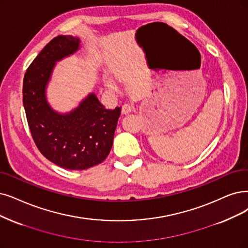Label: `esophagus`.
<instances>
[{"label":"esophagus","mask_w":248,"mask_h":248,"mask_svg":"<svg viewBox=\"0 0 248 248\" xmlns=\"http://www.w3.org/2000/svg\"><path fill=\"white\" fill-rule=\"evenodd\" d=\"M133 111V106L130 104H124L122 106V114H128Z\"/></svg>","instance_id":"34e87169"}]
</instances>
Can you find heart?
Returning <instances> with one entry per match:
<instances>
[{
	"instance_id": "1",
	"label": "heart",
	"mask_w": 248,
	"mask_h": 248,
	"mask_svg": "<svg viewBox=\"0 0 248 248\" xmlns=\"http://www.w3.org/2000/svg\"><path fill=\"white\" fill-rule=\"evenodd\" d=\"M108 87H110L111 90H113V91H117V90H118L117 85H116L115 82L112 81V80H108Z\"/></svg>"
}]
</instances>
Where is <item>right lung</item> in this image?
Here are the masks:
<instances>
[{
  "label": "right lung",
  "mask_w": 248,
  "mask_h": 248,
  "mask_svg": "<svg viewBox=\"0 0 248 248\" xmlns=\"http://www.w3.org/2000/svg\"><path fill=\"white\" fill-rule=\"evenodd\" d=\"M80 39L58 35L37 55L23 79V106L38 151L48 161L69 170H85L110 153L121 107L108 110L94 93L66 114L53 110L46 96L56 62L77 52Z\"/></svg>",
  "instance_id": "1"
}]
</instances>
